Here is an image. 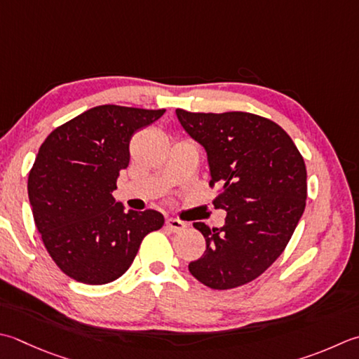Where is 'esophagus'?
<instances>
[{
	"label": "esophagus",
	"instance_id": "1",
	"mask_svg": "<svg viewBox=\"0 0 359 359\" xmlns=\"http://www.w3.org/2000/svg\"><path fill=\"white\" fill-rule=\"evenodd\" d=\"M166 227L170 229L172 233H179V231L185 230L187 224L184 221H180V219H175V217H168V219H166Z\"/></svg>",
	"mask_w": 359,
	"mask_h": 359
}]
</instances>
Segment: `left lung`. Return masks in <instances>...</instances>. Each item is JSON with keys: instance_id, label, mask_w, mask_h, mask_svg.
Segmentation results:
<instances>
[{"instance_id": "obj_1", "label": "left lung", "mask_w": 359, "mask_h": 359, "mask_svg": "<svg viewBox=\"0 0 359 359\" xmlns=\"http://www.w3.org/2000/svg\"><path fill=\"white\" fill-rule=\"evenodd\" d=\"M175 115L205 149L210 187H219L213 203L227 212L219 229L193 224L207 249L188 269L212 290L249 283L282 255L304 215L305 161L291 137L263 116L182 109Z\"/></svg>"}]
</instances>
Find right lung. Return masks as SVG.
Instances as JSON below:
<instances>
[{"mask_svg":"<svg viewBox=\"0 0 359 359\" xmlns=\"http://www.w3.org/2000/svg\"><path fill=\"white\" fill-rule=\"evenodd\" d=\"M165 114L97 105L54 129L27 179L39 233L54 263L77 282L105 285L130 268L140 244L165 217L156 210L124 212L114 198L129 165V142Z\"/></svg>","mask_w":359,"mask_h":359,"instance_id":"obj_1","label":"right lung"}]
</instances>
